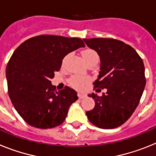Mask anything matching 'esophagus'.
Wrapping results in <instances>:
<instances>
[{
    "instance_id": "34e87169",
    "label": "esophagus",
    "mask_w": 156,
    "mask_h": 156,
    "mask_svg": "<svg viewBox=\"0 0 156 156\" xmlns=\"http://www.w3.org/2000/svg\"><path fill=\"white\" fill-rule=\"evenodd\" d=\"M78 97L79 99H84L85 97H86V94H84V93H78Z\"/></svg>"
}]
</instances>
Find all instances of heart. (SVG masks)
I'll use <instances>...</instances> for the list:
<instances>
[{"instance_id": "1", "label": "heart", "mask_w": 156, "mask_h": 156, "mask_svg": "<svg viewBox=\"0 0 156 156\" xmlns=\"http://www.w3.org/2000/svg\"><path fill=\"white\" fill-rule=\"evenodd\" d=\"M82 55L86 63L91 61H98V53L93 48L84 49L82 52ZM66 59H67V56L63 59V63H64ZM69 82H70V86H73V87L77 88V89H82V88L86 86V84H88V82H89V78H87V77H80L74 75V76H72L70 78Z\"/></svg>"}]
</instances>
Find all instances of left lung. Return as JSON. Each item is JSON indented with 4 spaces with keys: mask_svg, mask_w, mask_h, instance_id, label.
Returning <instances> with one entry per match:
<instances>
[{
    "mask_svg": "<svg viewBox=\"0 0 156 156\" xmlns=\"http://www.w3.org/2000/svg\"><path fill=\"white\" fill-rule=\"evenodd\" d=\"M101 57V71L93 90L106 89L101 97L88 95L95 101L88 119L99 128H117L128 120L138 106L145 87L144 65L136 50L113 38L83 39Z\"/></svg>",
    "mask_w": 156,
    "mask_h": 156,
    "instance_id": "1",
    "label": "left lung"
}]
</instances>
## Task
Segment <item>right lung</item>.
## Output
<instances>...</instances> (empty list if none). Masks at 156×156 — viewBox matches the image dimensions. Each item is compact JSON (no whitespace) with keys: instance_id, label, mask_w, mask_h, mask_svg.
<instances>
[{"instance_id":"right-lung-1","label":"right lung","mask_w":156,"mask_h":156,"mask_svg":"<svg viewBox=\"0 0 156 156\" xmlns=\"http://www.w3.org/2000/svg\"><path fill=\"white\" fill-rule=\"evenodd\" d=\"M81 47L78 37L42 34L27 39L15 50L6 67L9 96L20 115L39 129L58 126L64 122L71 104L78 99L68 86L57 91L52 86L54 72L65 55Z\"/></svg>"}]
</instances>
